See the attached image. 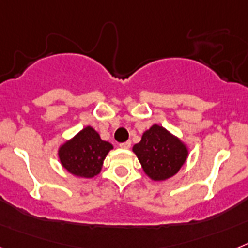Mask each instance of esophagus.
I'll list each match as a JSON object with an SVG mask.
<instances>
[{"instance_id":"1","label":"esophagus","mask_w":248,"mask_h":248,"mask_svg":"<svg viewBox=\"0 0 248 248\" xmlns=\"http://www.w3.org/2000/svg\"><path fill=\"white\" fill-rule=\"evenodd\" d=\"M120 147L121 149L128 150L131 147V141H126V142H124V143H120Z\"/></svg>"}]
</instances>
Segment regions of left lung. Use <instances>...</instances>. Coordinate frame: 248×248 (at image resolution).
Wrapping results in <instances>:
<instances>
[{"mask_svg":"<svg viewBox=\"0 0 248 248\" xmlns=\"http://www.w3.org/2000/svg\"><path fill=\"white\" fill-rule=\"evenodd\" d=\"M132 151L143 172L154 182H164L176 175L189 156L188 145L157 124L143 132Z\"/></svg>","mask_w":248,"mask_h":248,"instance_id":"1","label":"left lung"}]
</instances>
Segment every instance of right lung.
<instances>
[{"instance_id":"obj_1","label":"right lung","mask_w":248,"mask_h":248,"mask_svg":"<svg viewBox=\"0 0 248 248\" xmlns=\"http://www.w3.org/2000/svg\"><path fill=\"white\" fill-rule=\"evenodd\" d=\"M113 145L102 140L92 126H87L64 141L58 149V157L64 169L76 178H94L103 166Z\"/></svg>"}]
</instances>
